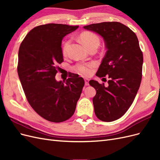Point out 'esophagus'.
Returning <instances> with one entry per match:
<instances>
[{
	"instance_id": "34e87169",
	"label": "esophagus",
	"mask_w": 160,
	"mask_h": 160,
	"mask_svg": "<svg viewBox=\"0 0 160 160\" xmlns=\"http://www.w3.org/2000/svg\"><path fill=\"white\" fill-rule=\"evenodd\" d=\"M89 79H85V85H89Z\"/></svg>"
}]
</instances>
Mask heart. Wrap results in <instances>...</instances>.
<instances>
[{"instance_id":"b5f03b06","label":"heart","mask_w":160,"mask_h":160,"mask_svg":"<svg viewBox=\"0 0 160 160\" xmlns=\"http://www.w3.org/2000/svg\"><path fill=\"white\" fill-rule=\"evenodd\" d=\"M81 40L84 43V45L89 48L93 45H98L100 43V40L99 37L94 32L87 31L84 32L80 36ZM71 44V41L68 40L65 41L63 47H62V53L64 55H67V52L69 49ZM94 66L93 63H79L75 65V69L79 72V74L83 76H88L91 74L92 71V68Z\"/></svg>"}]
</instances>
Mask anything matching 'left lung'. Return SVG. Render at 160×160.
<instances>
[{"mask_svg":"<svg viewBox=\"0 0 160 160\" xmlns=\"http://www.w3.org/2000/svg\"><path fill=\"white\" fill-rule=\"evenodd\" d=\"M86 30L103 37L106 51L96 75H108V87L95 80L89 85L96 90L93 98L95 113L103 122L122 118L132 105L142 77L143 54L138 37L119 22H103L85 26Z\"/></svg>","mask_w":160,"mask_h":160,"instance_id":"8db88e82","label":"left lung"}]
</instances>
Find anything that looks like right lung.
Masks as SVG:
<instances>
[{"label": "right lung", "mask_w": 160, "mask_h": 160, "mask_svg": "<svg viewBox=\"0 0 160 160\" xmlns=\"http://www.w3.org/2000/svg\"><path fill=\"white\" fill-rule=\"evenodd\" d=\"M78 26L50 23L28 32L18 51L17 71L26 98L42 118L59 123L73 115L85 81L71 73L66 81L55 79L63 61L62 38Z\"/></svg>", "instance_id": "right-lung-1"}]
</instances>
